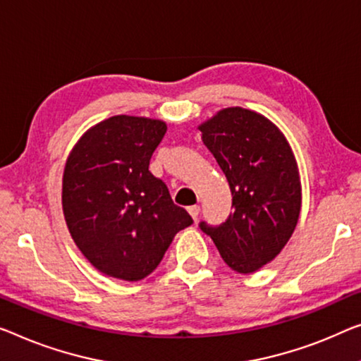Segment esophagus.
I'll return each instance as SVG.
<instances>
[{"label":"esophagus","instance_id":"34e87169","mask_svg":"<svg viewBox=\"0 0 361 361\" xmlns=\"http://www.w3.org/2000/svg\"><path fill=\"white\" fill-rule=\"evenodd\" d=\"M188 212L191 214V217L195 219V222H196L197 217H199V214H201V207H199V206H191V207H188Z\"/></svg>","mask_w":361,"mask_h":361}]
</instances>
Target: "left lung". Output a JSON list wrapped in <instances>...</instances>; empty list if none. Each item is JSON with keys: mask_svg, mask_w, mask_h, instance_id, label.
Listing matches in <instances>:
<instances>
[{"mask_svg": "<svg viewBox=\"0 0 361 361\" xmlns=\"http://www.w3.org/2000/svg\"><path fill=\"white\" fill-rule=\"evenodd\" d=\"M227 176L233 212L220 225L199 224L228 267L251 274L283 250L297 227L301 185L283 134L259 113L230 106L199 126Z\"/></svg>", "mask_w": 361, "mask_h": 361, "instance_id": "left-lung-1", "label": "left lung"}]
</instances>
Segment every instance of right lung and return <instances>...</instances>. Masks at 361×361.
<instances>
[{
    "label": "right lung",
    "instance_id": "obj_1",
    "mask_svg": "<svg viewBox=\"0 0 361 361\" xmlns=\"http://www.w3.org/2000/svg\"><path fill=\"white\" fill-rule=\"evenodd\" d=\"M166 125L116 115L79 139L63 173V212L74 243L97 271L136 282L160 264L173 236L192 224L149 171Z\"/></svg>",
    "mask_w": 361,
    "mask_h": 361
}]
</instances>
